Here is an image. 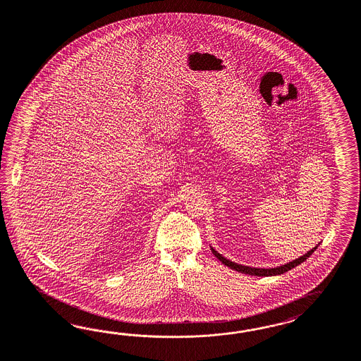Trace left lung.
Here are the masks:
<instances>
[{
    "instance_id": "left-lung-1",
    "label": "left lung",
    "mask_w": 361,
    "mask_h": 361,
    "mask_svg": "<svg viewBox=\"0 0 361 361\" xmlns=\"http://www.w3.org/2000/svg\"><path fill=\"white\" fill-rule=\"evenodd\" d=\"M317 249V245L314 249H311L310 252H307L305 255L299 257L295 261L286 263V264L278 266V267H274V269H257V267H250V266H242V264L231 262L229 259H226V258L222 257L219 252H216L213 247H212V252H213V254L217 257V259H219L225 266H228L231 270H235V271H238V273L249 274V275H255V276H273V275H281V274L286 273V271L294 269L298 264L305 262L307 258H308L312 252H315Z\"/></svg>"
}]
</instances>
